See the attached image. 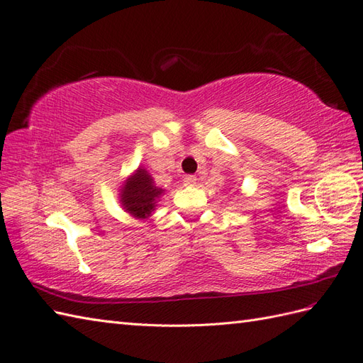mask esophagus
Here are the masks:
<instances>
[{
    "label": "esophagus",
    "mask_w": 363,
    "mask_h": 363,
    "mask_svg": "<svg viewBox=\"0 0 363 363\" xmlns=\"http://www.w3.org/2000/svg\"><path fill=\"white\" fill-rule=\"evenodd\" d=\"M196 176H193V174H187L184 178V185H195L196 184Z\"/></svg>",
    "instance_id": "1"
}]
</instances>
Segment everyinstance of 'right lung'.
I'll use <instances>...</instances> for the list:
<instances>
[{"mask_svg": "<svg viewBox=\"0 0 363 363\" xmlns=\"http://www.w3.org/2000/svg\"><path fill=\"white\" fill-rule=\"evenodd\" d=\"M162 190L153 184L145 168H139L130 179H126L122 190V206L136 218H147L155 210V202Z\"/></svg>", "mask_w": 363, "mask_h": 363, "instance_id": "add662e5", "label": "right lung"}]
</instances>
